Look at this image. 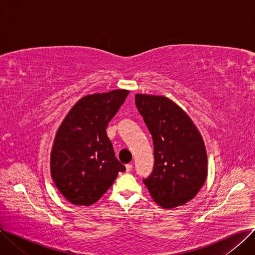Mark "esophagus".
<instances>
[{
	"instance_id": "1",
	"label": "esophagus",
	"mask_w": 255,
	"mask_h": 255,
	"mask_svg": "<svg viewBox=\"0 0 255 255\" xmlns=\"http://www.w3.org/2000/svg\"><path fill=\"white\" fill-rule=\"evenodd\" d=\"M126 170H127L128 172L132 170V164H131V163H129V164H127V165H126Z\"/></svg>"
}]
</instances>
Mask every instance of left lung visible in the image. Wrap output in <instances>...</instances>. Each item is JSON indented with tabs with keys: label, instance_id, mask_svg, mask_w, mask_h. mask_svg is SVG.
I'll return each instance as SVG.
<instances>
[{
	"label": "left lung",
	"instance_id": "8db88e82",
	"mask_svg": "<svg viewBox=\"0 0 255 255\" xmlns=\"http://www.w3.org/2000/svg\"><path fill=\"white\" fill-rule=\"evenodd\" d=\"M135 105L154 143L153 171L142 182L159 206L170 209L188 203L207 179V152L197 128L163 96L136 94Z\"/></svg>",
	"mask_w": 255,
	"mask_h": 255
}]
</instances>
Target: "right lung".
Instances as JSON below:
<instances>
[{
	"instance_id": "add662e5",
	"label": "right lung",
	"mask_w": 255,
	"mask_h": 255,
	"mask_svg": "<svg viewBox=\"0 0 255 255\" xmlns=\"http://www.w3.org/2000/svg\"><path fill=\"white\" fill-rule=\"evenodd\" d=\"M129 94L127 90L93 94L66 116L53 141L51 177L73 205L91 206L109 190L125 166L115 156L106 128Z\"/></svg>"
}]
</instances>
